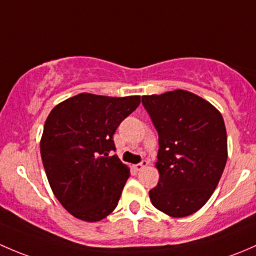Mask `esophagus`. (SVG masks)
I'll return each mask as SVG.
<instances>
[{"instance_id":"esophagus-1","label":"esophagus","mask_w":256,"mask_h":256,"mask_svg":"<svg viewBox=\"0 0 256 256\" xmlns=\"http://www.w3.org/2000/svg\"><path fill=\"white\" fill-rule=\"evenodd\" d=\"M148 165V162L146 160H142L140 162H139V164H136L134 165V168H136V171H140V170H143L144 168H146Z\"/></svg>"}]
</instances>
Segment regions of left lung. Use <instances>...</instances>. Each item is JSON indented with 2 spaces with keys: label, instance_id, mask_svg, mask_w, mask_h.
Here are the masks:
<instances>
[{
  "label": "left lung",
  "instance_id": "1",
  "mask_svg": "<svg viewBox=\"0 0 256 256\" xmlns=\"http://www.w3.org/2000/svg\"><path fill=\"white\" fill-rule=\"evenodd\" d=\"M159 134L160 178L149 191L152 206L175 218L197 212L212 196L228 150L222 114L185 90L142 97Z\"/></svg>",
  "mask_w": 256,
  "mask_h": 256
}]
</instances>
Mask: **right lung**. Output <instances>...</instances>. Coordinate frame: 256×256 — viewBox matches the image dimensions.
Returning <instances> with one entry per match:
<instances>
[{
	"label": "right lung",
	"instance_id": "obj_1",
	"mask_svg": "<svg viewBox=\"0 0 256 256\" xmlns=\"http://www.w3.org/2000/svg\"><path fill=\"white\" fill-rule=\"evenodd\" d=\"M140 104V96L80 94L52 110L44 124L40 155L46 178L74 217L97 222L113 212L129 168L114 152L113 134Z\"/></svg>",
	"mask_w": 256,
	"mask_h": 256
}]
</instances>
